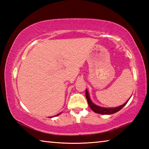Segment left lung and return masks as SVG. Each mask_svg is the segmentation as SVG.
<instances>
[{
    "instance_id": "left-lung-1",
    "label": "left lung",
    "mask_w": 149,
    "mask_h": 149,
    "mask_svg": "<svg viewBox=\"0 0 149 149\" xmlns=\"http://www.w3.org/2000/svg\"><path fill=\"white\" fill-rule=\"evenodd\" d=\"M85 96H86L87 100V102L88 104H89V107L91 108L93 111H94L95 112L98 113V114H114V113L118 112V111L120 110L122 108L124 107V106L127 104V102H128V100L125 103H124L123 105H121L120 107H116V108H102V107H100L99 106L95 105V104H93L91 100L90 99L89 93H88V91H85Z\"/></svg>"
}]
</instances>
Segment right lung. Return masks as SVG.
Returning <instances> with one entry per match:
<instances>
[{
	"mask_svg": "<svg viewBox=\"0 0 149 149\" xmlns=\"http://www.w3.org/2000/svg\"><path fill=\"white\" fill-rule=\"evenodd\" d=\"M60 114H58V115H56V116H58V115H60Z\"/></svg>",
	"mask_w": 149,
	"mask_h": 149,
	"instance_id": "add662e5",
	"label": "right lung"
}]
</instances>
